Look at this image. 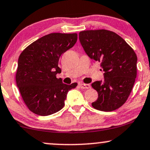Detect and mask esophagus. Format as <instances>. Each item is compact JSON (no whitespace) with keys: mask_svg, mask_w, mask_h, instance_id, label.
I'll return each instance as SVG.
<instances>
[{"mask_svg":"<svg viewBox=\"0 0 150 150\" xmlns=\"http://www.w3.org/2000/svg\"><path fill=\"white\" fill-rule=\"evenodd\" d=\"M79 86H80V87L81 88V89H90V88H91L90 84H82V83H81V84H79Z\"/></svg>","mask_w":150,"mask_h":150,"instance_id":"esophagus-1","label":"esophagus"}]
</instances>
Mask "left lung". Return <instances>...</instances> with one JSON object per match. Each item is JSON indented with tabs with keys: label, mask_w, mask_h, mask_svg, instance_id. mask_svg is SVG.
Instances as JSON below:
<instances>
[{
	"label": "left lung",
	"mask_w": 150,
	"mask_h": 150,
	"mask_svg": "<svg viewBox=\"0 0 150 150\" xmlns=\"http://www.w3.org/2000/svg\"><path fill=\"white\" fill-rule=\"evenodd\" d=\"M79 39L90 59L100 62L104 81L91 86L98 97L91 105L100 111L118 109L127 101L137 75V56L124 40L110 30L81 31Z\"/></svg>",
	"instance_id": "1"
}]
</instances>
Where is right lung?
<instances>
[{"mask_svg":"<svg viewBox=\"0 0 150 150\" xmlns=\"http://www.w3.org/2000/svg\"><path fill=\"white\" fill-rule=\"evenodd\" d=\"M77 33L48 34L28 45L18 59L16 82L25 104L32 112L47 116L64 108L67 93L77 85L66 84L61 73V54L77 42Z\"/></svg>","mask_w":150,"mask_h":150,"instance_id":"right-lung-1","label":"right lung"}]
</instances>
